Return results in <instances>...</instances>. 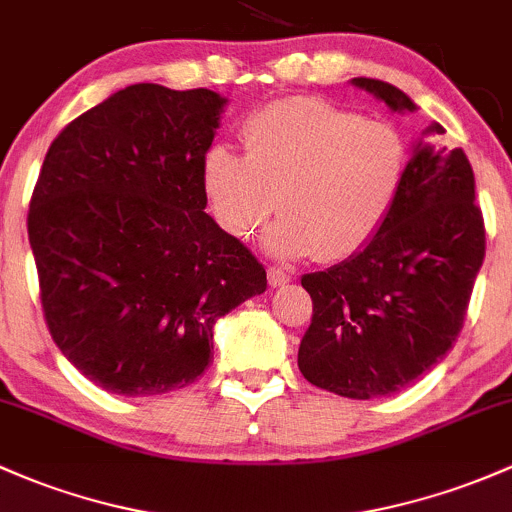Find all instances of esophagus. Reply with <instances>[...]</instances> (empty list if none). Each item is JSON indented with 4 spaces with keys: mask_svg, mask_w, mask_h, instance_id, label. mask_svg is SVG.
I'll return each mask as SVG.
<instances>
[{
    "mask_svg": "<svg viewBox=\"0 0 512 512\" xmlns=\"http://www.w3.org/2000/svg\"><path fill=\"white\" fill-rule=\"evenodd\" d=\"M268 283H271V288H283L290 283V273L283 268H268Z\"/></svg>",
    "mask_w": 512,
    "mask_h": 512,
    "instance_id": "34e87169",
    "label": "esophagus"
}]
</instances>
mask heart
I'll return each instance as SVG.
<instances>
[{
  "mask_svg": "<svg viewBox=\"0 0 512 512\" xmlns=\"http://www.w3.org/2000/svg\"><path fill=\"white\" fill-rule=\"evenodd\" d=\"M246 156L214 146L202 180L214 217L229 234L263 236L280 258L317 254L339 261L381 232L410 163L403 131L317 97H288L258 109L241 129Z\"/></svg>",
  "mask_w": 512,
  "mask_h": 512,
  "instance_id": "heart-1",
  "label": "heart"
}]
</instances>
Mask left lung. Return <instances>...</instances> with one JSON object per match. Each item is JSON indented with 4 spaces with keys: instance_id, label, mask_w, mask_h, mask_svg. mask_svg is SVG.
I'll return each instance as SVG.
<instances>
[{
    "instance_id": "obj_1",
    "label": "left lung",
    "mask_w": 512,
    "mask_h": 512,
    "mask_svg": "<svg viewBox=\"0 0 512 512\" xmlns=\"http://www.w3.org/2000/svg\"><path fill=\"white\" fill-rule=\"evenodd\" d=\"M351 85L390 112L417 109L383 80ZM439 134L444 129L434 122L412 144L403 190L371 244L302 276L312 322L298 366L312 386L354 400L393 395L437 366L459 337L486 232L469 158L439 146Z\"/></svg>"
}]
</instances>
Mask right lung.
I'll return each mask as SVG.
<instances>
[{"label":"right lung","instance_id":"obj_1","mask_svg":"<svg viewBox=\"0 0 512 512\" xmlns=\"http://www.w3.org/2000/svg\"><path fill=\"white\" fill-rule=\"evenodd\" d=\"M227 97L139 82L58 134L29 241L53 342L126 398L190 386L214 324L266 290L251 251L205 212V156Z\"/></svg>","mask_w":512,"mask_h":512}]
</instances>
